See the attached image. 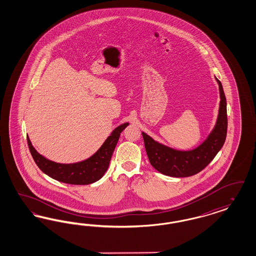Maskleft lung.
Here are the masks:
<instances>
[{"label": "left lung", "mask_w": 256, "mask_h": 256, "mask_svg": "<svg viewBox=\"0 0 256 256\" xmlns=\"http://www.w3.org/2000/svg\"><path fill=\"white\" fill-rule=\"evenodd\" d=\"M220 110L216 123L206 140L194 150H176L154 141L142 132L150 164L160 173L166 176L184 178L193 176L206 168L223 146L227 135V103L220 81Z\"/></svg>", "instance_id": "obj_1"}]
</instances>
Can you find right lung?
<instances>
[{"label": "right lung", "instance_id": "add662e5", "mask_svg": "<svg viewBox=\"0 0 256 256\" xmlns=\"http://www.w3.org/2000/svg\"><path fill=\"white\" fill-rule=\"evenodd\" d=\"M128 126V123H124L117 126L92 156L74 164H60L46 159L35 150L29 137H27V142L36 166L46 175L64 184L86 186L96 182L104 176L119 140L120 133Z\"/></svg>", "mask_w": 256, "mask_h": 256}]
</instances>
